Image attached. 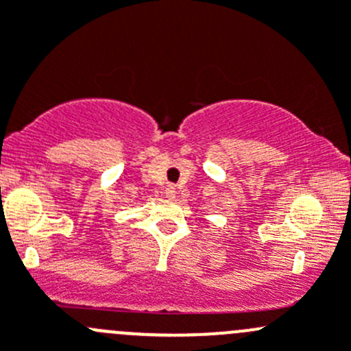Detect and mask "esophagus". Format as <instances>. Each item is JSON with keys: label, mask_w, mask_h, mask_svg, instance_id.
Returning a JSON list of instances; mask_svg holds the SVG:
<instances>
[{"label": "esophagus", "mask_w": 351, "mask_h": 351, "mask_svg": "<svg viewBox=\"0 0 351 351\" xmlns=\"http://www.w3.org/2000/svg\"><path fill=\"white\" fill-rule=\"evenodd\" d=\"M165 195H166V198H169V200H173V198L176 197V189H175V186H173V185H168V186H166Z\"/></svg>", "instance_id": "obj_1"}]
</instances>
